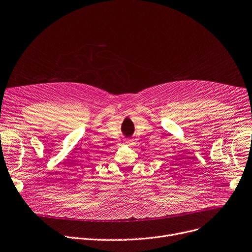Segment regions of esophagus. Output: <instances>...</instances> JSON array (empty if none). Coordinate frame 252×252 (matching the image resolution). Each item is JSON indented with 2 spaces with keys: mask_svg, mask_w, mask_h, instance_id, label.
Listing matches in <instances>:
<instances>
[{
  "mask_svg": "<svg viewBox=\"0 0 252 252\" xmlns=\"http://www.w3.org/2000/svg\"><path fill=\"white\" fill-rule=\"evenodd\" d=\"M125 141H126V144H131L132 143V139H129V138H126Z\"/></svg>",
  "mask_w": 252,
  "mask_h": 252,
  "instance_id": "34e87169",
  "label": "esophagus"
}]
</instances>
